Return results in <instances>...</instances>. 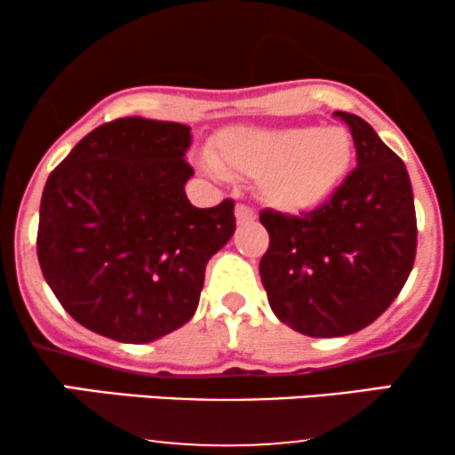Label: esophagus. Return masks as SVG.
Listing matches in <instances>:
<instances>
[{
    "instance_id": "1",
    "label": "esophagus",
    "mask_w": 455,
    "mask_h": 455,
    "mask_svg": "<svg viewBox=\"0 0 455 455\" xmlns=\"http://www.w3.org/2000/svg\"><path fill=\"white\" fill-rule=\"evenodd\" d=\"M235 220H237V224L254 222L257 220V213H254V210H250L248 205H237L235 207Z\"/></svg>"
}]
</instances>
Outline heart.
Wrapping results in <instances>:
<instances>
[{"label":"heart","mask_w":455,"mask_h":455,"mask_svg":"<svg viewBox=\"0 0 455 455\" xmlns=\"http://www.w3.org/2000/svg\"><path fill=\"white\" fill-rule=\"evenodd\" d=\"M212 162L222 175L259 180L271 210L299 216L338 190L351 169L353 143L342 128H228Z\"/></svg>","instance_id":"1"}]
</instances>
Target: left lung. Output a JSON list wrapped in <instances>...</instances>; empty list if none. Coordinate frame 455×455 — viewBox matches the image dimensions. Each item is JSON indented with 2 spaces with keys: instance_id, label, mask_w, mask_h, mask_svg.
I'll return each instance as SVG.
<instances>
[{
  "instance_id": "left-lung-1",
  "label": "left lung",
  "mask_w": 455,
  "mask_h": 455,
  "mask_svg": "<svg viewBox=\"0 0 455 455\" xmlns=\"http://www.w3.org/2000/svg\"><path fill=\"white\" fill-rule=\"evenodd\" d=\"M348 124L357 169L301 218L260 212L269 248L259 271L274 315L310 338H340L387 310L415 263L417 220L406 166L374 128Z\"/></svg>"
}]
</instances>
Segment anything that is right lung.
<instances>
[{"mask_svg":"<svg viewBox=\"0 0 455 455\" xmlns=\"http://www.w3.org/2000/svg\"><path fill=\"white\" fill-rule=\"evenodd\" d=\"M190 126L122 117L75 145L46 180L38 260L83 327L145 344L196 312L205 265L235 233L231 198L198 210L186 196Z\"/></svg>","mask_w":455,"mask_h":455,"instance_id":"1","label":"right lung"}]
</instances>
